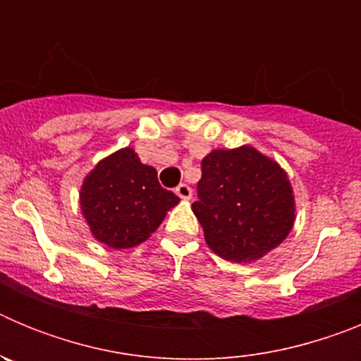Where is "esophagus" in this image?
Returning <instances> with one entry per match:
<instances>
[{
  "mask_svg": "<svg viewBox=\"0 0 361 361\" xmlns=\"http://www.w3.org/2000/svg\"><path fill=\"white\" fill-rule=\"evenodd\" d=\"M175 193H177V195L184 200L191 199V188L188 186V184H178V186L175 188Z\"/></svg>",
  "mask_w": 361,
  "mask_h": 361,
  "instance_id": "1",
  "label": "esophagus"
}]
</instances>
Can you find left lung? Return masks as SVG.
<instances>
[{"mask_svg":"<svg viewBox=\"0 0 361 361\" xmlns=\"http://www.w3.org/2000/svg\"><path fill=\"white\" fill-rule=\"evenodd\" d=\"M193 213L206 244L229 262H251L288 237L295 197L286 171L251 146L202 159Z\"/></svg>","mask_w":361,"mask_h":361,"instance_id":"8db88e82","label":"left lung"}]
</instances>
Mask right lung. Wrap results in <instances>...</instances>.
<instances>
[{"instance_id": "right-lung-1", "label": "right lung", "mask_w": 361, "mask_h": 361, "mask_svg": "<svg viewBox=\"0 0 361 361\" xmlns=\"http://www.w3.org/2000/svg\"><path fill=\"white\" fill-rule=\"evenodd\" d=\"M178 197L159 184L157 170L123 148L95 166L81 186V209L99 242L114 250L141 244Z\"/></svg>"}]
</instances>
